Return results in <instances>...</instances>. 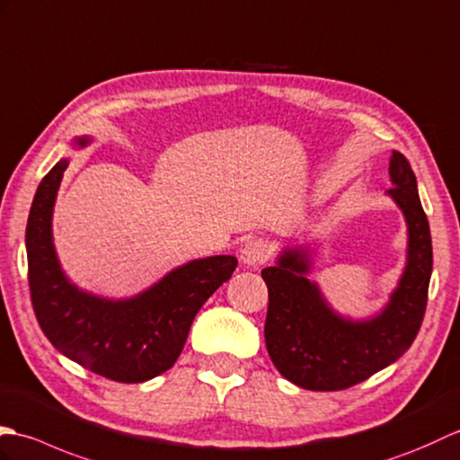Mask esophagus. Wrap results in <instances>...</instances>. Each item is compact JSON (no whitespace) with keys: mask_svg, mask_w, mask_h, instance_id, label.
I'll return each instance as SVG.
<instances>
[{"mask_svg":"<svg viewBox=\"0 0 460 460\" xmlns=\"http://www.w3.org/2000/svg\"><path fill=\"white\" fill-rule=\"evenodd\" d=\"M270 253H271V250L268 246V242L252 240V242L246 243V246L242 248L240 260L246 263V265H252V268H256V265H261V263H265V261L270 260Z\"/></svg>","mask_w":460,"mask_h":460,"instance_id":"1","label":"esophagus"}]
</instances>
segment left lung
<instances>
[{
  "mask_svg": "<svg viewBox=\"0 0 460 460\" xmlns=\"http://www.w3.org/2000/svg\"><path fill=\"white\" fill-rule=\"evenodd\" d=\"M387 190L407 222V263L382 313L368 321L336 314L319 285L307 279L311 256L305 248L283 250L278 263L261 271L270 305L265 346L283 377L313 392H336L368 380L395 362L415 341L427 307L433 270L429 222L417 181L400 151L390 159Z\"/></svg>",
  "mask_w": 460,
  "mask_h": 460,
  "instance_id": "left-lung-1",
  "label": "left lung"
}]
</instances>
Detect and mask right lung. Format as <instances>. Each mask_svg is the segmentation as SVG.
Here are the masks:
<instances>
[{
    "mask_svg": "<svg viewBox=\"0 0 460 460\" xmlns=\"http://www.w3.org/2000/svg\"><path fill=\"white\" fill-rule=\"evenodd\" d=\"M86 144V137L76 139L78 147ZM66 167L68 159H60L40 181L27 220L29 289L40 331L90 372L121 384L147 382L177 362L197 313L232 278L238 260H192L129 299L78 289L60 268L53 243V207Z\"/></svg>",
    "mask_w": 460,
    "mask_h": 460,
    "instance_id": "right-lung-1",
    "label": "right lung"
}]
</instances>
